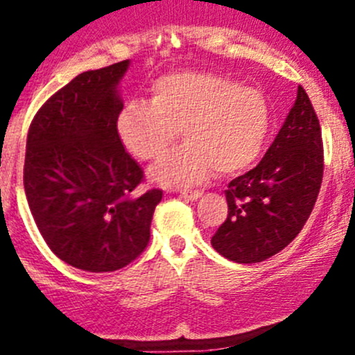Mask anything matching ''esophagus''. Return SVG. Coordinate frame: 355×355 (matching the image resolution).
Masks as SVG:
<instances>
[{
  "mask_svg": "<svg viewBox=\"0 0 355 355\" xmlns=\"http://www.w3.org/2000/svg\"><path fill=\"white\" fill-rule=\"evenodd\" d=\"M180 196L185 199H191V200H196L199 199L200 196H202V191H180Z\"/></svg>",
  "mask_w": 355,
  "mask_h": 355,
  "instance_id": "34e87169",
  "label": "esophagus"
}]
</instances>
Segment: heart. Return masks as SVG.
I'll use <instances>...</instances> for the list:
<instances>
[{"label": "heart", "instance_id": "obj_1", "mask_svg": "<svg viewBox=\"0 0 355 355\" xmlns=\"http://www.w3.org/2000/svg\"><path fill=\"white\" fill-rule=\"evenodd\" d=\"M271 127L263 92L211 71H173L151 84V101L121 106L116 132L130 155L156 159L177 139L185 144L153 168L166 185H189L213 170L235 175L261 156Z\"/></svg>", "mask_w": 355, "mask_h": 355}]
</instances>
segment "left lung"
Instances as JSON below:
<instances>
[{"mask_svg": "<svg viewBox=\"0 0 355 355\" xmlns=\"http://www.w3.org/2000/svg\"><path fill=\"white\" fill-rule=\"evenodd\" d=\"M318 114L299 85L295 105L256 168L228 184V216L211 239L235 263H261L285 249L311 216L323 182Z\"/></svg>", "mask_w": 355, "mask_h": 355, "instance_id": "left-lung-1", "label": "left lung"}]
</instances>
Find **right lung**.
Masks as SVG:
<instances>
[{"label": "right lung", "mask_w": 355, "mask_h": 355, "mask_svg": "<svg viewBox=\"0 0 355 355\" xmlns=\"http://www.w3.org/2000/svg\"><path fill=\"white\" fill-rule=\"evenodd\" d=\"M128 60L77 75L28 127L24 189L35 225L62 261L116 271L149 244L163 191H142L144 171L116 132V85Z\"/></svg>", "instance_id": "1"}]
</instances>
